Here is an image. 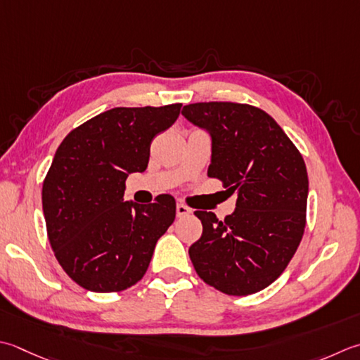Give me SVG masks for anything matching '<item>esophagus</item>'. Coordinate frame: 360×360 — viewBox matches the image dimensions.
<instances>
[{
  "label": "esophagus",
  "mask_w": 360,
  "mask_h": 360,
  "mask_svg": "<svg viewBox=\"0 0 360 360\" xmlns=\"http://www.w3.org/2000/svg\"><path fill=\"white\" fill-rule=\"evenodd\" d=\"M188 214H192V209L187 207L186 204H182V202L176 204V215H178L179 218H181V217H187Z\"/></svg>",
  "instance_id": "esophagus-1"
}]
</instances>
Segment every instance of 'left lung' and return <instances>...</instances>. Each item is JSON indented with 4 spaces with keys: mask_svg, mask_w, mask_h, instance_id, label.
Masks as SVG:
<instances>
[{
    "mask_svg": "<svg viewBox=\"0 0 360 360\" xmlns=\"http://www.w3.org/2000/svg\"><path fill=\"white\" fill-rule=\"evenodd\" d=\"M182 115L212 136L209 178L237 192L236 210L224 220L195 210L202 234L188 248L190 259L217 290L256 293L281 276L304 234V159L274 118L251 104L193 103Z\"/></svg>",
    "mask_w": 360,
    "mask_h": 360,
    "instance_id": "left-lung-1",
    "label": "left lung"
}]
</instances>
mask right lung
Here are the masks:
<instances>
[{
	"instance_id": "1",
	"label": "right lung",
	"mask_w": 360,
	"mask_h": 360,
	"mask_svg": "<svg viewBox=\"0 0 360 360\" xmlns=\"http://www.w3.org/2000/svg\"><path fill=\"white\" fill-rule=\"evenodd\" d=\"M181 103L114 108L62 140L41 187L46 234L70 278L90 292L137 284L176 215L172 195L124 201L129 173L145 172L154 137L176 122Z\"/></svg>"
}]
</instances>
